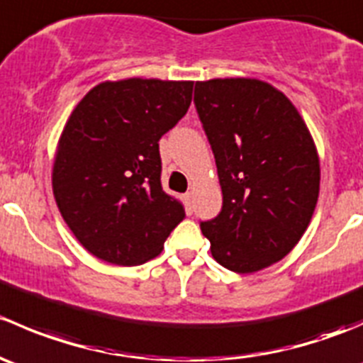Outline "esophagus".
I'll use <instances>...</instances> for the list:
<instances>
[{"mask_svg": "<svg viewBox=\"0 0 363 363\" xmlns=\"http://www.w3.org/2000/svg\"><path fill=\"white\" fill-rule=\"evenodd\" d=\"M184 205H186V211L191 214V212H193V193H186V195H184Z\"/></svg>", "mask_w": 363, "mask_h": 363, "instance_id": "1", "label": "esophagus"}]
</instances>
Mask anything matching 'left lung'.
I'll use <instances>...</instances> for the list:
<instances>
[{"instance_id": "1", "label": "left lung", "mask_w": 363, "mask_h": 363, "mask_svg": "<svg viewBox=\"0 0 363 363\" xmlns=\"http://www.w3.org/2000/svg\"><path fill=\"white\" fill-rule=\"evenodd\" d=\"M195 107L223 191L216 218L200 223L225 269L251 274L279 262L309 226L320 161L291 101L256 79L195 84Z\"/></svg>"}]
</instances>
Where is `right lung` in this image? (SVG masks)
Returning <instances> with one entry per match:
<instances>
[{
  "label": "right lung",
  "mask_w": 363,
  "mask_h": 363,
  "mask_svg": "<svg viewBox=\"0 0 363 363\" xmlns=\"http://www.w3.org/2000/svg\"><path fill=\"white\" fill-rule=\"evenodd\" d=\"M191 93L193 82H104L69 116L52 189L68 228L96 258L147 262L184 219V205L161 186L158 142L186 116Z\"/></svg>",
  "instance_id": "1"
}]
</instances>
